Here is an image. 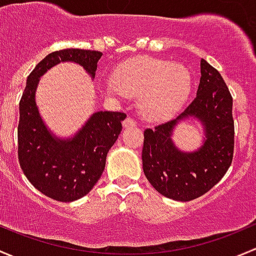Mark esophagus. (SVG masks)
Returning a JSON list of instances; mask_svg holds the SVG:
<instances>
[{
	"mask_svg": "<svg viewBox=\"0 0 256 256\" xmlns=\"http://www.w3.org/2000/svg\"><path fill=\"white\" fill-rule=\"evenodd\" d=\"M123 127H124V128H133V127H136V122L133 120V118L127 117L124 120H123Z\"/></svg>",
	"mask_w": 256,
	"mask_h": 256,
	"instance_id": "34e87169",
	"label": "esophagus"
}]
</instances>
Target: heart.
Here are the masks:
<instances>
[{"label":"heart","instance_id":"b5f03b06","mask_svg":"<svg viewBox=\"0 0 256 256\" xmlns=\"http://www.w3.org/2000/svg\"><path fill=\"white\" fill-rule=\"evenodd\" d=\"M106 84L108 94L139 96L140 110L149 120H165L176 112L191 91V74L184 65L168 60L139 56L120 64Z\"/></svg>","mask_w":256,"mask_h":256}]
</instances>
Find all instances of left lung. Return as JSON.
<instances>
[{
    "mask_svg": "<svg viewBox=\"0 0 256 256\" xmlns=\"http://www.w3.org/2000/svg\"><path fill=\"white\" fill-rule=\"evenodd\" d=\"M233 97L220 71L201 60V80L194 101L175 120L144 130L142 152L148 181L159 194L175 201L198 198L220 181L234 152ZM202 120L206 140L201 150L182 153L170 136L180 120Z\"/></svg>",
    "mask_w": 256,
    "mask_h": 256,
    "instance_id": "obj_1",
    "label": "left lung"
}]
</instances>
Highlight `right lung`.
I'll return each instance as SVG.
<instances>
[{
  "label": "right lung",
  "mask_w": 256,
  "mask_h": 256,
  "mask_svg": "<svg viewBox=\"0 0 256 256\" xmlns=\"http://www.w3.org/2000/svg\"><path fill=\"white\" fill-rule=\"evenodd\" d=\"M101 52L62 49L46 55L27 78L20 101L18 162L30 182L55 201L71 202L88 194L101 178L108 150L122 130V112H97L68 140L54 138L44 126L34 96L39 78L60 62H74L92 78Z\"/></svg>",
  "instance_id": "1"
}]
</instances>
